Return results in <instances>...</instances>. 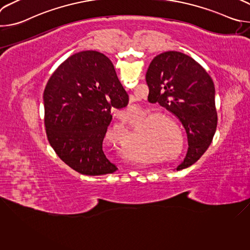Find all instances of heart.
Listing matches in <instances>:
<instances>
[{
	"label": "heart",
	"mask_w": 250,
	"mask_h": 250,
	"mask_svg": "<svg viewBox=\"0 0 250 250\" xmlns=\"http://www.w3.org/2000/svg\"><path fill=\"white\" fill-rule=\"evenodd\" d=\"M145 125L146 126L141 129V137L152 154L169 159L182 153L183 136L174 120L165 116H152L146 121Z\"/></svg>",
	"instance_id": "obj_1"
}]
</instances>
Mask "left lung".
<instances>
[{
	"mask_svg": "<svg viewBox=\"0 0 250 250\" xmlns=\"http://www.w3.org/2000/svg\"><path fill=\"white\" fill-rule=\"evenodd\" d=\"M146 79L148 100L174 114L186 130L188 151L176 169L193 165L208 149L217 129L216 90L211 78L192 57L166 51L153 58Z\"/></svg>",
	"mask_w": 250,
	"mask_h": 250,
	"instance_id": "obj_1",
	"label": "left lung"
}]
</instances>
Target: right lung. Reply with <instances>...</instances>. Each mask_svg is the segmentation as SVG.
I'll return each instance as SVG.
<instances>
[{
  "instance_id": "add662e5",
  "label": "right lung",
  "mask_w": 250,
  "mask_h": 250,
  "mask_svg": "<svg viewBox=\"0 0 250 250\" xmlns=\"http://www.w3.org/2000/svg\"><path fill=\"white\" fill-rule=\"evenodd\" d=\"M43 102L46 135L63 162L90 176L118 170L105 157L103 140L111 109L125 108L128 95L108 57L94 50L68 57L48 80Z\"/></svg>"
}]
</instances>
